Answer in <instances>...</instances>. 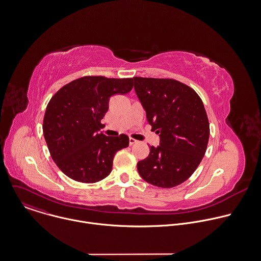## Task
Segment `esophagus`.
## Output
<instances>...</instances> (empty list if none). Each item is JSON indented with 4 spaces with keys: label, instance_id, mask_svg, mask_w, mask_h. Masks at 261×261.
<instances>
[{
    "label": "esophagus",
    "instance_id": "34e87169",
    "mask_svg": "<svg viewBox=\"0 0 261 261\" xmlns=\"http://www.w3.org/2000/svg\"><path fill=\"white\" fill-rule=\"evenodd\" d=\"M135 143H137V140H135L134 138L130 137V138H129V144H130V145H133V144H135Z\"/></svg>",
    "mask_w": 261,
    "mask_h": 261
}]
</instances>
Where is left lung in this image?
<instances>
[{"mask_svg":"<svg viewBox=\"0 0 261 261\" xmlns=\"http://www.w3.org/2000/svg\"><path fill=\"white\" fill-rule=\"evenodd\" d=\"M151 130L160 134V146H150L138 162L139 175L147 183L173 188L188 180L202 161L210 139V122L203 102L190 86L171 78L133 77Z\"/></svg>","mask_w":261,"mask_h":261,"instance_id":"1","label":"left lung"}]
</instances>
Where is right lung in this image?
<instances>
[{
	"label": "right lung",
	"mask_w": 261,
	"mask_h": 261,
	"mask_svg": "<svg viewBox=\"0 0 261 261\" xmlns=\"http://www.w3.org/2000/svg\"><path fill=\"white\" fill-rule=\"evenodd\" d=\"M133 78L84 76L61 87L48 101L43 136L53 161L69 178L96 183L108 177L118 150L128 147L129 137L106 136L100 120L113 95L126 94Z\"/></svg>",
	"instance_id": "add662e5"
}]
</instances>
